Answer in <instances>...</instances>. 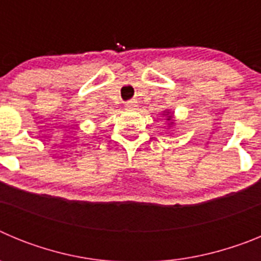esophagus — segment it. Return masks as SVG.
I'll return each instance as SVG.
<instances>
[{"label": "esophagus", "mask_w": 261, "mask_h": 261, "mask_svg": "<svg viewBox=\"0 0 261 261\" xmlns=\"http://www.w3.org/2000/svg\"><path fill=\"white\" fill-rule=\"evenodd\" d=\"M136 107H137V103H136L135 100H129V102H126L125 105L126 110H135Z\"/></svg>", "instance_id": "esophagus-1"}]
</instances>
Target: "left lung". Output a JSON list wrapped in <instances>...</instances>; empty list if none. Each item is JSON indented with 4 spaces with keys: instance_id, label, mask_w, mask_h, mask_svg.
<instances>
[{
    "instance_id": "8db88e82",
    "label": "left lung",
    "mask_w": 261,
    "mask_h": 261,
    "mask_svg": "<svg viewBox=\"0 0 261 261\" xmlns=\"http://www.w3.org/2000/svg\"><path fill=\"white\" fill-rule=\"evenodd\" d=\"M170 119H171V116H168V120H170Z\"/></svg>"
}]
</instances>
